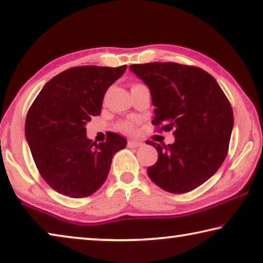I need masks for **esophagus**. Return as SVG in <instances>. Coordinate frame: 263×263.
<instances>
[{
    "label": "esophagus",
    "mask_w": 263,
    "mask_h": 263,
    "mask_svg": "<svg viewBox=\"0 0 263 263\" xmlns=\"http://www.w3.org/2000/svg\"><path fill=\"white\" fill-rule=\"evenodd\" d=\"M142 145L141 141H137V140H128L127 146L128 147H139V146Z\"/></svg>",
    "instance_id": "esophagus-1"
}]
</instances>
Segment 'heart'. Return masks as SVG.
<instances>
[{
  "instance_id": "b5f03b06",
  "label": "heart",
  "mask_w": 263,
  "mask_h": 263,
  "mask_svg": "<svg viewBox=\"0 0 263 263\" xmlns=\"http://www.w3.org/2000/svg\"><path fill=\"white\" fill-rule=\"evenodd\" d=\"M133 127H135V125H133L132 122H124L121 124V128L123 131L131 132L133 130Z\"/></svg>"
}]
</instances>
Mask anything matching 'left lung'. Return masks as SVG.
Masks as SVG:
<instances>
[{"label":"left lung","instance_id":"8db88e82","mask_svg":"<svg viewBox=\"0 0 263 263\" xmlns=\"http://www.w3.org/2000/svg\"><path fill=\"white\" fill-rule=\"evenodd\" d=\"M152 96L154 125L174 128L175 141L160 145L155 164L147 168L151 180L173 194L188 193L206 182L228 154L233 111L228 97L210 74L176 62L131 65Z\"/></svg>","mask_w":263,"mask_h":263}]
</instances>
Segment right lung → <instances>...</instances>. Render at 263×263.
I'll return each mask as SVG.
<instances>
[{
  "label": "right lung",
  "mask_w": 263,
  "mask_h": 263,
  "mask_svg": "<svg viewBox=\"0 0 263 263\" xmlns=\"http://www.w3.org/2000/svg\"><path fill=\"white\" fill-rule=\"evenodd\" d=\"M126 66H79L52 78L26 116L25 138L43 179L72 198L94 194L108 177L114 155L127 141L110 133L105 142L88 139L86 125L101 114L104 94Z\"/></svg>",
  "instance_id": "right-lung-1"
}]
</instances>
